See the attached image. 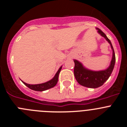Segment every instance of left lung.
<instances>
[{
	"label": "left lung",
	"instance_id": "obj_1",
	"mask_svg": "<svg viewBox=\"0 0 127 127\" xmlns=\"http://www.w3.org/2000/svg\"><path fill=\"white\" fill-rule=\"evenodd\" d=\"M97 29L98 33L101 35L102 36L104 37L107 40V42L110 44L111 49L113 50V57H112L111 64L108 68L104 70L93 71V70L86 69L79 61L74 60L75 64L74 74L76 81L82 86L90 88H98L99 86L103 85V84L109 79V76L111 74L113 69H114L115 62H116L115 53H114V49H113L111 42L109 39L107 37L106 35L101 30L97 28Z\"/></svg>",
	"mask_w": 127,
	"mask_h": 127
}]
</instances>
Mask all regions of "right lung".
<instances>
[{"mask_svg": "<svg viewBox=\"0 0 127 127\" xmlns=\"http://www.w3.org/2000/svg\"><path fill=\"white\" fill-rule=\"evenodd\" d=\"M61 69L62 67H60V69H58V70L57 71V73H56L55 76H54L53 78L51 79V80L46 82V83H44L37 84V85H30V84L26 83L23 82V81H22V82H23V84H24L25 85H26V86H27V87H29L30 89L33 90L39 91V92H42V91L46 90L53 88V87H54V86L57 85L58 79V76H59V73H60Z\"/></svg>", "mask_w": 127, "mask_h": 127, "instance_id": "right-lung-1", "label": "right lung"}]
</instances>
